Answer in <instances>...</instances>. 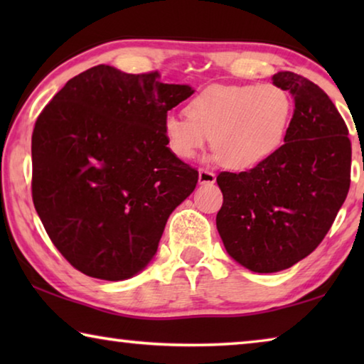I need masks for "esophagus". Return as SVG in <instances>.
I'll return each mask as SVG.
<instances>
[{
  "label": "esophagus",
  "instance_id": "34e87169",
  "mask_svg": "<svg viewBox=\"0 0 364 364\" xmlns=\"http://www.w3.org/2000/svg\"><path fill=\"white\" fill-rule=\"evenodd\" d=\"M215 181H217V175H215L213 171L204 170V168L199 170V183L200 184H213Z\"/></svg>",
  "mask_w": 364,
  "mask_h": 364
}]
</instances>
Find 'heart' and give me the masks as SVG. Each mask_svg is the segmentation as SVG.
<instances>
[{
  "instance_id": "obj_1",
  "label": "heart",
  "mask_w": 364,
  "mask_h": 364,
  "mask_svg": "<svg viewBox=\"0 0 364 364\" xmlns=\"http://www.w3.org/2000/svg\"><path fill=\"white\" fill-rule=\"evenodd\" d=\"M186 115L168 114L162 134L168 151L194 159L210 143L215 160L250 170L269 160L287 138L294 100L278 85H210L188 102Z\"/></svg>"
}]
</instances>
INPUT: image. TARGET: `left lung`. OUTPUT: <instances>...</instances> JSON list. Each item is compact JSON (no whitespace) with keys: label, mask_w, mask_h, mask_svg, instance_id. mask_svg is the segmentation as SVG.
I'll return each mask as SVG.
<instances>
[{"label":"left lung","mask_w":364,"mask_h":364,"mask_svg":"<svg viewBox=\"0 0 364 364\" xmlns=\"http://www.w3.org/2000/svg\"><path fill=\"white\" fill-rule=\"evenodd\" d=\"M294 96L281 149L249 171H221L217 230L228 254L254 273H276L310 255L350 188L348 128L329 96L294 72L273 75Z\"/></svg>","instance_id":"left-lung-1"}]
</instances>
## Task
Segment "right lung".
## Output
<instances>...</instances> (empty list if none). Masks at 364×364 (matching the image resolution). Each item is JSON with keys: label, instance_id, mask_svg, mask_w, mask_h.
Wrapping results in <instances>:
<instances>
[{"label": "right lung", "instance_id": "add662e5", "mask_svg": "<svg viewBox=\"0 0 364 364\" xmlns=\"http://www.w3.org/2000/svg\"><path fill=\"white\" fill-rule=\"evenodd\" d=\"M194 93L159 73L96 65L70 78L36 119L32 197L73 268L123 281L154 258L170 213L199 173L168 151L162 122Z\"/></svg>", "mask_w": 364, "mask_h": 364}]
</instances>
